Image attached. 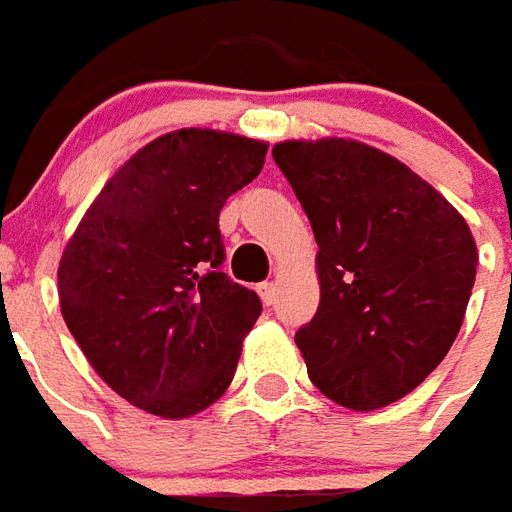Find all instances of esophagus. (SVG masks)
<instances>
[{
	"instance_id": "obj_1",
	"label": "esophagus",
	"mask_w": 512,
	"mask_h": 512,
	"mask_svg": "<svg viewBox=\"0 0 512 512\" xmlns=\"http://www.w3.org/2000/svg\"><path fill=\"white\" fill-rule=\"evenodd\" d=\"M257 293H260L263 304H274V299H277V285L274 282H263V285H257Z\"/></svg>"
}]
</instances>
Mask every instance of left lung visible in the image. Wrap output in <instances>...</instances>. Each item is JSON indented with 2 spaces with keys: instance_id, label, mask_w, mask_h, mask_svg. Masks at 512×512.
I'll return each mask as SVG.
<instances>
[{
  "instance_id": "8db88e82",
  "label": "left lung",
  "mask_w": 512,
  "mask_h": 512,
  "mask_svg": "<svg viewBox=\"0 0 512 512\" xmlns=\"http://www.w3.org/2000/svg\"><path fill=\"white\" fill-rule=\"evenodd\" d=\"M318 241V312L296 332L312 384L376 411L439 367L461 332L477 244L461 213L403 161L356 139L274 145Z\"/></svg>"
}]
</instances>
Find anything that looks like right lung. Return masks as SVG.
<instances>
[{
  "label": "right lung",
  "instance_id": "obj_1",
  "mask_svg": "<svg viewBox=\"0 0 512 512\" xmlns=\"http://www.w3.org/2000/svg\"><path fill=\"white\" fill-rule=\"evenodd\" d=\"M268 142L178 128L139 147L84 211L57 268L62 318L98 376L164 419L227 392L255 290L219 271V211L266 164Z\"/></svg>",
  "mask_w": 512,
  "mask_h": 512
}]
</instances>
